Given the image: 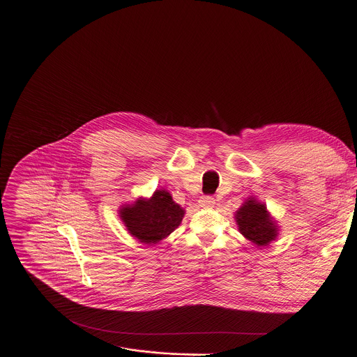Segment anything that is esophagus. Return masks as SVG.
<instances>
[{
	"label": "esophagus",
	"mask_w": 357,
	"mask_h": 357,
	"mask_svg": "<svg viewBox=\"0 0 357 357\" xmlns=\"http://www.w3.org/2000/svg\"><path fill=\"white\" fill-rule=\"evenodd\" d=\"M214 203H215V200H214L213 196H203V197H200V200H199L200 207H211Z\"/></svg>",
	"instance_id": "34e87169"
}]
</instances>
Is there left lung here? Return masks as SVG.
<instances>
[{"label": "left lung", "instance_id": "8db88e82", "mask_svg": "<svg viewBox=\"0 0 357 357\" xmlns=\"http://www.w3.org/2000/svg\"><path fill=\"white\" fill-rule=\"evenodd\" d=\"M238 231L255 247H268L279 235L278 221L271 215L266 204L251 196L235 211Z\"/></svg>", "mask_w": 357, "mask_h": 357}]
</instances>
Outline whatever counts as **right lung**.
<instances>
[{"mask_svg": "<svg viewBox=\"0 0 357 357\" xmlns=\"http://www.w3.org/2000/svg\"><path fill=\"white\" fill-rule=\"evenodd\" d=\"M185 208L174 202L165 189H157L150 197L140 196L132 204H122L119 217L126 229L143 244L154 245L174 232L182 222Z\"/></svg>", "mask_w": 357, "mask_h": 357, "instance_id": "obj_1", "label": "right lung"}]
</instances>
